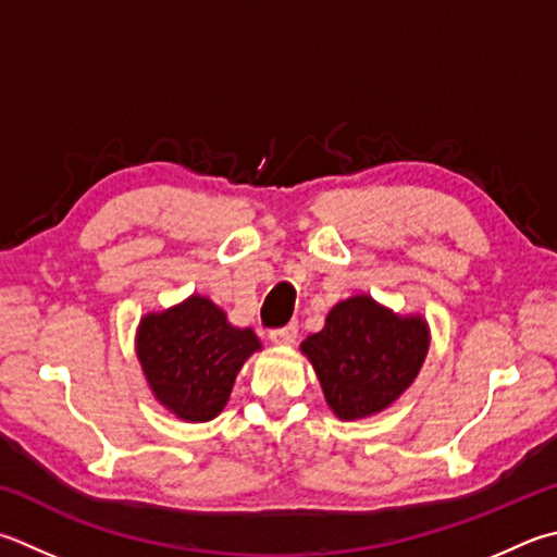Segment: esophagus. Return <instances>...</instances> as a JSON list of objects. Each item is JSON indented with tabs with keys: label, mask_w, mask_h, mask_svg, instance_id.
<instances>
[{
	"label": "esophagus",
	"mask_w": 557,
	"mask_h": 557,
	"mask_svg": "<svg viewBox=\"0 0 557 557\" xmlns=\"http://www.w3.org/2000/svg\"><path fill=\"white\" fill-rule=\"evenodd\" d=\"M270 341L277 343V346H289V343H295L297 341V323L292 321V323H287V326H282V329H272L270 331Z\"/></svg>",
	"instance_id": "1"
}]
</instances>
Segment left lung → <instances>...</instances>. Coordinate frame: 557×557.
<instances>
[{
  "label": "left lung",
  "mask_w": 557,
  "mask_h": 557,
  "mask_svg": "<svg viewBox=\"0 0 557 557\" xmlns=\"http://www.w3.org/2000/svg\"><path fill=\"white\" fill-rule=\"evenodd\" d=\"M301 350L329 407L350 421L389 407L409 387L426 358L429 333L421 319L394 317L370 297H350L329 311L326 326Z\"/></svg>",
  "instance_id": "obj_1"
}]
</instances>
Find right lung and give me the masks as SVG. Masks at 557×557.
I'll list each match as a JSON object with an SVG mask.
<instances>
[{"mask_svg":"<svg viewBox=\"0 0 557 557\" xmlns=\"http://www.w3.org/2000/svg\"><path fill=\"white\" fill-rule=\"evenodd\" d=\"M138 360L160 404L185 421H209L224 409L250 352L260 341L234 329L226 313L205 297L140 321Z\"/></svg>","mask_w":557,"mask_h":557,"instance_id":"right-lung-1","label":"right lung"}]
</instances>
